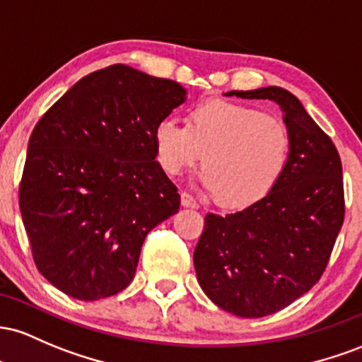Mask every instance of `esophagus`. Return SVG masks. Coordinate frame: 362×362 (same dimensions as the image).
Segmentation results:
<instances>
[{
	"label": "esophagus",
	"mask_w": 362,
	"mask_h": 362,
	"mask_svg": "<svg viewBox=\"0 0 362 362\" xmlns=\"http://www.w3.org/2000/svg\"><path fill=\"white\" fill-rule=\"evenodd\" d=\"M181 205L186 206V209H198V202L186 192L181 193Z\"/></svg>",
	"instance_id": "esophagus-1"
}]
</instances>
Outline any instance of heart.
<instances>
[{"label": "heart", "mask_w": 362, "mask_h": 362, "mask_svg": "<svg viewBox=\"0 0 362 362\" xmlns=\"http://www.w3.org/2000/svg\"><path fill=\"white\" fill-rule=\"evenodd\" d=\"M153 144L160 168L170 176L203 157L200 182L224 205H247L265 197L291 153V136L282 121L218 99L194 105L188 124L176 117L160 119Z\"/></svg>", "instance_id": "1"}]
</instances>
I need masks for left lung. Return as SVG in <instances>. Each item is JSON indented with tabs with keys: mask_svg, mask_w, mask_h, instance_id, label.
Returning <instances> with one entry per match:
<instances>
[{
	"mask_svg": "<svg viewBox=\"0 0 362 362\" xmlns=\"http://www.w3.org/2000/svg\"><path fill=\"white\" fill-rule=\"evenodd\" d=\"M226 95L277 103L291 153L265 197L239 212L205 215L193 263L203 292L218 308L262 318L306 294L327 269L344 224L342 162L330 136L286 88Z\"/></svg>",
	"mask_w": 362,
	"mask_h": 362,
	"instance_id": "obj_1",
	"label": "left lung"
}]
</instances>
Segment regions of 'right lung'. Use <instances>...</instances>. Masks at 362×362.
Instances as JSON below:
<instances>
[{
	"mask_svg": "<svg viewBox=\"0 0 362 362\" xmlns=\"http://www.w3.org/2000/svg\"><path fill=\"white\" fill-rule=\"evenodd\" d=\"M185 100L177 82L112 64L35 124L20 212L35 267L56 289L97 301L129 286L147 234L180 210L153 132Z\"/></svg>",
	"mask_w": 362,
	"mask_h": 362,
	"instance_id": "obj_1",
	"label": "right lung"
}]
</instances>
